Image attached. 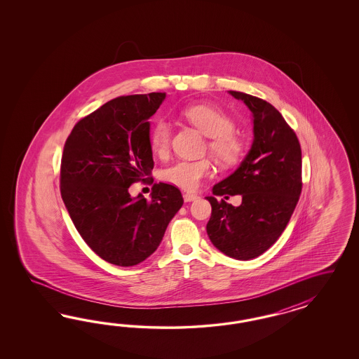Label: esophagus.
Wrapping results in <instances>:
<instances>
[{
    "label": "esophagus",
    "instance_id": "34e87169",
    "mask_svg": "<svg viewBox=\"0 0 359 359\" xmlns=\"http://www.w3.org/2000/svg\"><path fill=\"white\" fill-rule=\"evenodd\" d=\"M183 197H184V201L185 203H189V201H194V200H196L198 196L196 195V194H184L183 195Z\"/></svg>",
    "mask_w": 359,
    "mask_h": 359
}]
</instances>
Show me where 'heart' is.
Segmentation results:
<instances>
[{
  "mask_svg": "<svg viewBox=\"0 0 359 359\" xmlns=\"http://www.w3.org/2000/svg\"><path fill=\"white\" fill-rule=\"evenodd\" d=\"M180 114L208 137L207 149L221 167L230 168L242 162L246 154V142L236 131V122L224 110L210 104H191L180 110ZM149 143L151 151L164 156L171 144V125L159 118L152 123ZM213 171L208 158L197 161H177L162 170L161 177L168 184L187 191H194L203 179Z\"/></svg>",
  "mask_w": 359,
  "mask_h": 359,
  "instance_id": "obj_1",
  "label": "heart"
}]
</instances>
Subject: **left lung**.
<instances>
[{
	"label": "left lung",
	"instance_id": "obj_1",
	"mask_svg": "<svg viewBox=\"0 0 359 359\" xmlns=\"http://www.w3.org/2000/svg\"><path fill=\"white\" fill-rule=\"evenodd\" d=\"M229 92L252 111L254 142L236 172L213 187V195H242L243 204L233 208L208 196L212 216L207 233L218 250L249 261L269 250L290 222L303 188L302 147L294 129L270 102Z\"/></svg>",
	"mask_w": 359,
	"mask_h": 359
}]
</instances>
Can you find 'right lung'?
Instances as JSON below:
<instances>
[{"label": "right lung", "mask_w": 359, "mask_h": 359, "mask_svg": "<svg viewBox=\"0 0 359 359\" xmlns=\"http://www.w3.org/2000/svg\"><path fill=\"white\" fill-rule=\"evenodd\" d=\"M164 92L113 98L77 122L60 163V195L75 228L100 258L129 267L149 258L183 205L177 187L155 183L151 198L129 187L154 168L150 122Z\"/></svg>", "instance_id": "obj_1"}]
</instances>
